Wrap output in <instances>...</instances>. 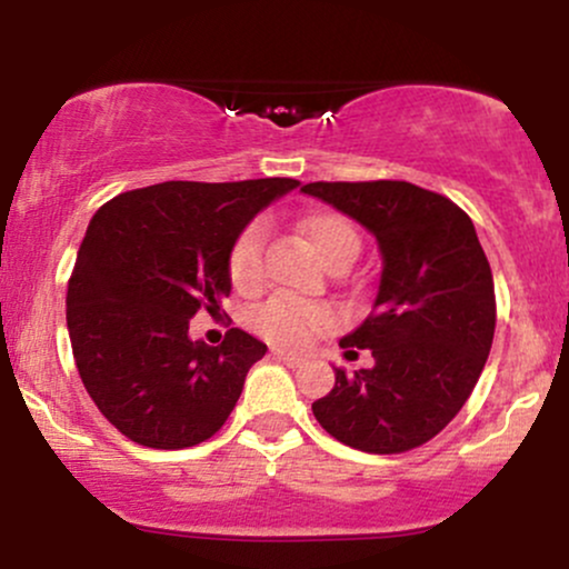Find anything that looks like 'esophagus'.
Returning a JSON list of instances; mask_svg holds the SVG:
<instances>
[{
    "label": "esophagus",
    "mask_w": 569,
    "mask_h": 569,
    "mask_svg": "<svg viewBox=\"0 0 569 569\" xmlns=\"http://www.w3.org/2000/svg\"><path fill=\"white\" fill-rule=\"evenodd\" d=\"M272 358H278V361H283L286 367H299V363L305 361L302 356H297V352L291 350H280V348H272Z\"/></svg>",
    "instance_id": "34e87169"
}]
</instances>
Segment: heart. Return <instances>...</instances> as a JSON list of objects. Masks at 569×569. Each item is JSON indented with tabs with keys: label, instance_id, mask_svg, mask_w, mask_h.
I'll return each mask as SVG.
<instances>
[{
	"label": "heart",
	"instance_id": "b5f03b06",
	"mask_svg": "<svg viewBox=\"0 0 569 569\" xmlns=\"http://www.w3.org/2000/svg\"><path fill=\"white\" fill-rule=\"evenodd\" d=\"M299 232L329 270L350 267L361 251V234H358L356 224L345 213L331 211V208H318V211L307 213L299 221ZM262 248L264 232L259 224H248L232 240L230 253H227V272H230L232 286L240 293H257L262 289ZM335 323L337 316L331 307L297 302V299L286 297L272 299L253 316V329L270 342L286 345V348H302L312 337L331 329Z\"/></svg>",
	"mask_w": 569,
	"mask_h": 569
}]
</instances>
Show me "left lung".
Returning a JSON list of instances; mask_svg holds the SVG:
<instances>
[{
    "label": "left lung",
    "mask_w": 569,
    "mask_h": 569,
    "mask_svg": "<svg viewBox=\"0 0 569 569\" xmlns=\"http://www.w3.org/2000/svg\"><path fill=\"white\" fill-rule=\"evenodd\" d=\"M321 198L375 234L380 291L369 318L339 342L375 367L335 369L312 403L326 433L371 455H398L441 433L473 393L495 337V283L473 221L409 181H312Z\"/></svg>",
    "instance_id": "left-lung-1"
}]
</instances>
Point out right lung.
Returning <instances> with one entry per match:
<instances>
[{"instance_id":"add662e5","label":"right lung","mask_w":569,"mask_h":569,"mask_svg":"<svg viewBox=\"0 0 569 569\" xmlns=\"http://www.w3.org/2000/svg\"><path fill=\"white\" fill-rule=\"evenodd\" d=\"M297 179L162 181L103 202L67 291L84 390L130 441L187 449L211 439L267 345L240 329L211 348L189 318L230 297L227 253L246 224Z\"/></svg>"}]
</instances>
